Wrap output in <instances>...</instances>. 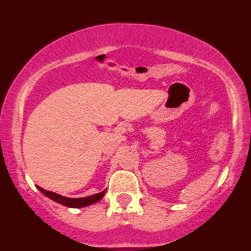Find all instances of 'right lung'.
<instances>
[{
    "label": "right lung",
    "instance_id": "1",
    "mask_svg": "<svg viewBox=\"0 0 251 251\" xmlns=\"http://www.w3.org/2000/svg\"><path fill=\"white\" fill-rule=\"evenodd\" d=\"M37 188H39L40 191L43 192L45 196H48L49 199L56 201V202L61 203V205L64 206H68V207H85V206L93 205V203L98 202L99 200H101L104 195H105V190H104V191L93 195V196L81 197V199H70V197H64L61 196V195L55 194V192L44 190L43 187H39V186H37Z\"/></svg>",
    "mask_w": 251,
    "mask_h": 251
}]
</instances>
